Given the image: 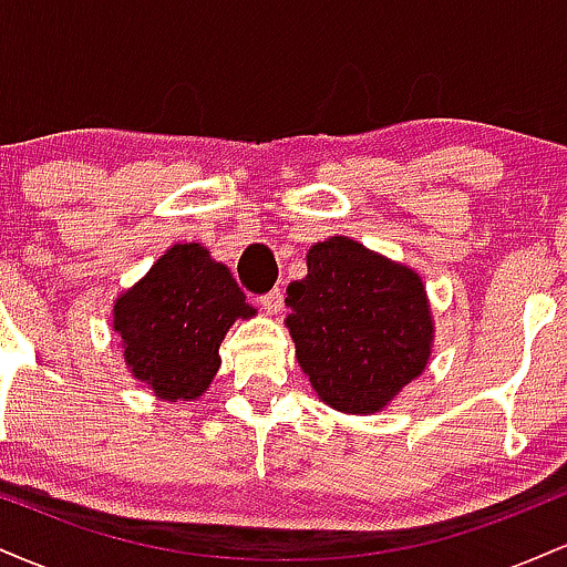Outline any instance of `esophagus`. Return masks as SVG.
Segmentation results:
<instances>
[{"label": "esophagus", "instance_id": "esophagus-1", "mask_svg": "<svg viewBox=\"0 0 567 567\" xmlns=\"http://www.w3.org/2000/svg\"><path fill=\"white\" fill-rule=\"evenodd\" d=\"M258 303H261V309L269 311V315H277V311H282V303H285L282 288L269 290V292H266V296L258 298Z\"/></svg>", "mask_w": 567, "mask_h": 567}]
</instances>
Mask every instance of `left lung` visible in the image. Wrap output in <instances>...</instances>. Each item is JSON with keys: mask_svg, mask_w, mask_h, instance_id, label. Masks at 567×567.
Masks as SVG:
<instances>
[{"mask_svg": "<svg viewBox=\"0 0 567 567\" xmlns=\"http://www.w3.org/2000/svg\"><path fill=\"white\" fill-rule=\"evenodd\" d=\"M288 328L311 386L343 413H375L426 368L432 317L421 277L347 237L306 252Z\"/></svg>", "mask_w": 567, "mask_h": 567, "instance_id": "8db88e82", "label": "left lung"}]
</instances>
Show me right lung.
Returning <instances> with one entry per match:
<instances>
[{
	"instance_id": "obj_1",
	"label": "right lung",
	"mask_w": 567,
	"mask_h": 567,
	"mask_svg": "<svg viewBox=\"0 0 567 567\" xmlns=\"http://www.w3.org/2000/svg\"><path fill=\"white\" fill-rule=\"evenodd\" d=\"M256 315L231 271L197 243L175 245L116 298L114 330L125 362L162 400H194L220 365L218 347L237 317Z\"/></svg>"
}]
</instances>
